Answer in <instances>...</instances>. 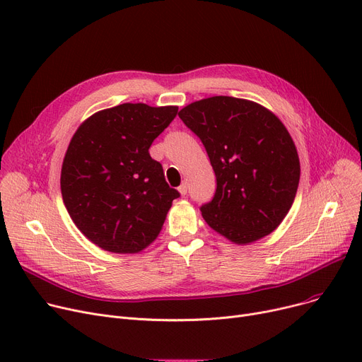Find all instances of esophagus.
<instances>
[{
	"mask_svg": "<svg viewBox=\"0 0 362 362\" xmlns=\"http://www.w3.org/2000/svg\"><path fill=\"white\" fill-rule=\"evenodd\" d=\"M179 192H180L182 197H185V195L187 194V185H186V183H182V185L179 186Z\"/></svg>",
	"mask_w": 362,
	"mask_h": 362,
	"instance_id": "esophagus-1",
	"label": "esophagus"
}]
</instances>
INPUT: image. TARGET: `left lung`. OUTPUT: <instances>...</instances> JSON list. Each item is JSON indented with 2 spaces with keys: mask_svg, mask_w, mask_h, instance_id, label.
Listing matches in <instances>:
<instances>
[{
  "mask_svg": "<svg viewBox=\"0 0 362 362\" xmlns=\"http://www.w3.org/2000/svg\"><path fill=\"white\" fill-rule=\"evenodd\" d=\"M179 117L201 139L216 173L214 198L199 208L208 226L239 245L276 230L300 176L284 124L257 103L221 95L186 105Z\"/></svg>",
  "mask_w": 362,
  "mask_h": 362,
  "instance_id": "8db88e82",
  "label": "left lung"
}]
</instances>
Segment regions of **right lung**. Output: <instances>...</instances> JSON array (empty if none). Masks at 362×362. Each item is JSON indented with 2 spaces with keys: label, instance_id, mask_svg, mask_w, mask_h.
<instances>
[{
  "label": "right lung",
  "instance_id": "add662e5",
  "mask_svg": "<svg viewBox=\"0 0 362 362\" xmlns=\"http://www.w3.org/2000/svg\"><path fill=\"white\" fill-rule=\"evenodd\" d=\"M177 107L120 104L95 112L73 135L62 167V195L78 229L100 248L135 254L154 240L173 199L149 146Z\"/></svg>",
  "mask_w": 362,
  "mask_h": 362
}]
</instances>
